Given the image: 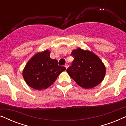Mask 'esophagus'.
<instances>
[{"label": "esophagus", "instance_id": "1", "mask_svg": "<svg viewBox=\"0 0 126 126\" xmlns=\"http://www.w3.org/2000/svg\"><path fill=\"white\" fill-rule=\"evenodd\" d=\"M65 68H66V69H67V68H68V67H69V65L68 64V63H66V64L65 65Z\"/></svg>", "mask_w": 126, "mask_h": 126}]
</instances>
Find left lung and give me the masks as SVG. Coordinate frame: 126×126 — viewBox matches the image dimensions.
<instances>
[{"label": "left lung", "mask_w": 126, "mask_h": 126, "mask_svg": "<svg viewBox=\"0 0 126 126\" xmlns=\"http://www.w3.org/2000/svg\"><path fill=\"white\" fill-rule=\"evenodd\" d=\"M74 60L66 72L79 86L91 89L100 84L106 75V66L97 55L80 47L72 51Z\"/></svg>", "instance_id": "8db88e82"}]
</instances>
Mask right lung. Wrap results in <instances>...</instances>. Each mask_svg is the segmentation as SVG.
Segmentation results:
<instances>
[{"instance_id": "add662e5", "label": "right lung", "mask_w": 126, "mask_h": 126, "mask_svg": "<svg viewBox=\"0 0 126 126\" xmlns=\"http://www.w3.org/2000/svg\"><path fill=\"white\" fill-rule=\"evenodd\" d=\"M50 54L48 50L35 53L23 70L22 75L25 82L35 90L47 89L66 69L64 66L58 65L57 60L51 59Z\"/></svg>"}]
</instances>
